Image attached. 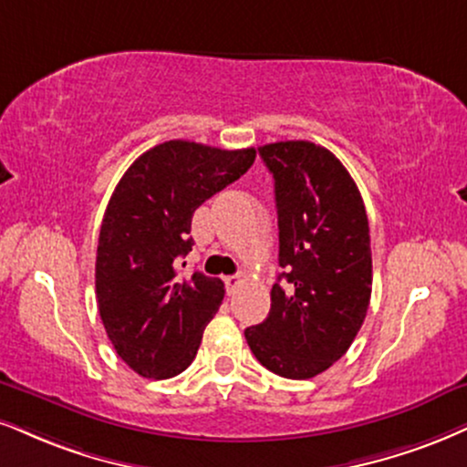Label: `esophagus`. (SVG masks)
<instances>
[{"label":"esophagus","mask_w":467,"mask_h":467,"mask_svg":"<svg viewBox=\"0 0 467 467\" xmlns=\"http://www.w3.org/2000/svg\"><path fill=\"white\" fill-rule=\"evenodd\" d=\"M244 284V277H240V275H232V277H224V285H227V292L229 295H235V290H238L240 285Z\"/></svg>","instance_id":"obj_1"}]
</instances>
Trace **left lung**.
I'll return each instance as SVG.
<instances>
[{
	"label": "left lung",
	"mask_w": 467,
	"mask_h": 467,
	"mask_svg": "<svg viewBox=\"0 0 467 467\" xmlns=\"http://www.w3.org/2000/svg\"><path fill=\"white\" fill-rule=\"evenodd\" d=\"M275 180L279 275L270 312L244 331L257 361L285 379H312L347 353L372 292L364 199L329 149L307 140L260 147Z\"/></svg>",
	"instance_id": "left-lung-1"
}]
</instances>
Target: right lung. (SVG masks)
Masks as SVG:
<instances>
[{
    "instance_id": "right-lung-1",
    "label": "right lung",
    "mask_w": 467,
    "mask_h": 467,
    "mask_svg": "<svg viewBox=\"0 0 467 467\" xmlns=\"http://www.w3.org/2000/svg\"><path fill=\"white\" fill-rule=\"evenodd\" d=\"M255 149L169 140L149 149L120 177L97 246V305L114 350L145 379H171L197 355L224 284L194 270V210L244 175Z\"/></svg>"
}]
</instances>
